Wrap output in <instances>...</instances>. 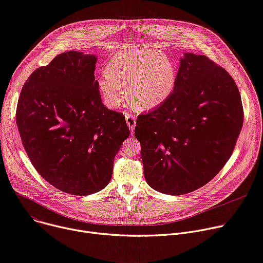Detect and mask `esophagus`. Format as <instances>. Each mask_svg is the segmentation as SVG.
Segmentation results:
<instances>
[{
  "label": "esophagus",
  "instance_id": "1",
  "mask_svg": "<svg viewBox=\"0 0 263 263\" xmlns=\"http://www.w3.org/2000/svg\"><path fill=\"white\" fill-rule=\"evenodd\" d=\"M125 117H126V122H127L128 127L130 128L131 132L133 133L134 128H135V125H136V118H135V116L132 115V114L126 113V114H125Z\"/></svg>",
  "mask_w": 263,
  "mask_h": 263
}]
</instances>
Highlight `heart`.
<instances>
[{
    "label": "heart",
    "instance_id": "1",
    "mask_svg": "<svg viewBox=\"0 0 263 263\" xmlns=\"http://www.w3.org/2000/svg\"><path fill=\"white\" fill-rule=\"evenodd\" d=\"M175 84V66L163 52L135 48L113 57L98 81L104 102L109 108L119 106L127 87L128 100L144 110L154 109L164 103Z\"/></svg>",
    "mask_w": 263,
    "mask_h": 263
}]
</instances>
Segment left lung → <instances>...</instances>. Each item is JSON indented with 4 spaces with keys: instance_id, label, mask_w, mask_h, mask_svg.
Returning a JSON list of instances; mask_svg holds the SVG:
<instances>
[{
    "instance_id": "obj_1",
    "label": "left lung",
    "mask_w": 263,
    "mask_h": 263,
    "mask_svg": "<svg viewBox=\"0 0 263 263\" xmlns=\"http://www.w3.org/2000/svg\"><path fill=\"white\" fill-rule=\"evenodd\" d=\"M242 124L241 97L228 71L184 53L169 99L136 121L148 184L169 195L206 184L231 157Z\"/></svg>"
}]
</instances>
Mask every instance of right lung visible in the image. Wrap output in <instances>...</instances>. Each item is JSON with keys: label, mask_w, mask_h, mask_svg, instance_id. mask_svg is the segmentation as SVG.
Masks as SVG:
<instances>
[{"label": "right lung", "mask_w": 263, "mask_h": 263, "mask_svg": "<svg viewBox=\"0 0 263 263\" xmlns=\"http://www.w3.org/2000/svg\"><path fill=\"white\" fill-rule=\"evenodd\" d=\"M97 57L57 55L24 84L16 126L37 173L65 193L85 196L103 190L113 161L130 134L125 116L102 102L94 77Z\"/></svg>", "instance_id": "right-lung-1"}]
</instances>
